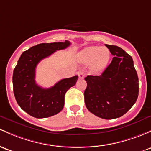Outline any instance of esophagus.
Instances as JSON below:
<instances>
[{
    "mask_svg": "<svg viewBox=\"0 0 151 151\" xmlns=\"http://www.w3.org/2000/svg\"><path fill=\"white\" fill-rule=\"evenodd\" d=\"M78 76L79 79H84V73L82 70H80L79 72H78Z\"/></svg>",
    "mask_w": 151,
    "mask_h": 151,
    "instance_id": "1",
    "label": "esophagus"
}]
</instances>
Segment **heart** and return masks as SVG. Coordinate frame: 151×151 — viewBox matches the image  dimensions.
Wrapping results in <instances>:
<instances>
[{"label":"heart","instance_id":"heart-1","mask_svg":"<svg viewBox=\"0 0 151 151\" xmlns=\"http://www.w3.org/2000/svg\"><path fill=\"white\" fill-rule=\"evenodd\" d=\"M111 57L107 48L100 46H89L77 54V60L85 64H90L91 72L99 74L107 68Z\"/></svg>","mask_w":151,"mask_h":151}]
</instances>
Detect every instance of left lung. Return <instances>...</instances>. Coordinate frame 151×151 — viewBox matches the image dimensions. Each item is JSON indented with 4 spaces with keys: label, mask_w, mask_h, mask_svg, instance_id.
Listing matches in <instances>:
<instances>
[{
    "label": "left lung",
    "mask_w": 151,
    "mask_h": 151,
    "mask_svg": "<svg viewBox=\"0 0 151 151\" xmlns=\"http://www.w3.org/2000/svg\"><path fill=\"white\" fill-rule=\"evenodd\" d=\"M114 56L112 62L100 76L84 79V102L90 112L106 120L118 118L136 102L139 86L132 57L117 46L105 44Z\"/></svg>",
    "instance_id": "left-lung-1"
}]
</instances>
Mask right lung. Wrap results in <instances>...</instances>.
Segmentation results:
<instances>
[{"mask_svg": "<svg viewBox=\"0 0 151 151\" xmlns=\"http://www.w3.org/2000/svg\"><path fill=\"white\" fill-rule=\"evenodd\" d=\"M70 44L69 41L42 43L25 51L20 57L13 74V88L18 105L29 115L46 118L57 115L64 107L66 92L75 85L78 75L63 79L46 89L36 83V68L42 59Z\"/></svg>", "mask_w": 151, "mask_h": 151, "instance_id": "obj_1", "label": "right lung"}]
</instances>
